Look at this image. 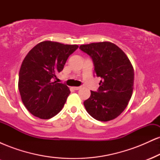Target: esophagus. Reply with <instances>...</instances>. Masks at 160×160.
<instances>
[{
  "label": "esophagus",
  "instance_id": "34e87169",
  "mask_svg": "<svg viewBox=\"0 0 160 160\" xmlns=\"http://www.w3.org/2000/svg\"><path fill=\"white\" fill-rule=\"evenodd\" d=\"M73 88H74V89H75V90H78V89H80V86H74Z\"/></svg>",
  "mask_w": 160,
  "mask_h": 160
}]
</instances>
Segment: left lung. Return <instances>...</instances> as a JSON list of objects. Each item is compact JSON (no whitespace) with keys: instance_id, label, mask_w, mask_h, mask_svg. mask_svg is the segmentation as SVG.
I'll return each mask as SVG.
<instances>
[{"instance_id":"1","label":"left lung","mask_w":160,"mask_h":160,"mask_svg":"<svg viewBox=\"0 0 160 160\" xmlns=\"http://www.w3.org/2000/svg\"><path fill=\"white\" fill-rule=\"evenodd\" d=\"M80 50L92 59L95 73L102 78L98 90L83 102L86 111L98 121L117 118L127 107L132 95L134 69L120 48L111 42L81 45Z\"/></svg>"}]
</instances>
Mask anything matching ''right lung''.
Returning <instances> with one entry per match:
<instances>
[{
    "instance_id": "add662e5",
    "label": "right lung",
    "mask_w": 160,
    "mask_h": 160,
    "mask_svg": "<svg viewBox=\"0 0 160 160\" xmlns=\"http://www.w3.org/2000/svg\"><path fill=\"white\" fill-rule=\"evenodd\" d=\"M78 48V45L43 41L24 58L18 86L24 105L32 114L47 120L61 111L71 92L65 84L56 81V74Z\"/></svg>"
}]
</instances>
